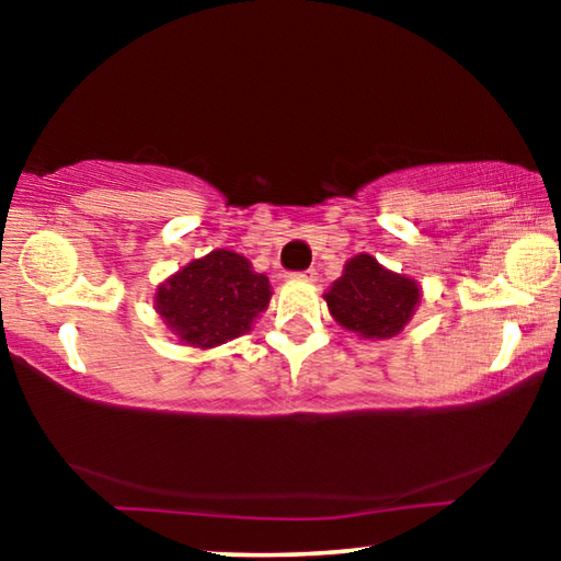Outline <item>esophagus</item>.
I'll list each match as a JSON object with an SVG mask.
<instances>
[{"instance_id": "34e87169", "label": "esophagus", "mask_w": 561, "mask_h": 561, "mask_svg": "<svg viewBox=\"0 0 561 561\" xmlns=\"http://www.w3.org/2000/svg\"><path fill=\"white\" fill-rule=\"evenodd\" d=\"M294 278H296V280H306V283H317V280H319V273L313 271V267H309V271H304V273H296Z\"/></svg>"}]
</instances>
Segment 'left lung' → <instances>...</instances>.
<instances>
[{"label": "left lung", "mask_w": 561, "mask_h": 561, "mask_svg": "<svg viewBox=\"0 0 561 561\" xmlns=\"http://www.w3.org/2000/svg\"><path fill=\"white\" fill-rule=\"evenodd\" d=\"M332 319L363 340L401 334L421 304V286L411 275L388 271L367 252L350 257L324 294Z\"/></svg>", "instance_id": "8db88e82"}]
</instances>
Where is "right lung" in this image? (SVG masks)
<instances>
[{"mask_svg": "<svg viewBox=\"0 0 561 561\" xmlns=\"http://www.w3.org/2000/svg\"><path fill=\"white\" fill-rule=\"evenodd\" d=\"M265 273L234 250L191 260L156 288L158 317L188 347L211 350L248 334L271 304Z\"/></svg>", "mask_w": 561, "mask_h": 561, "instance_id": "1", "label": "right lung"}]
</instances>
